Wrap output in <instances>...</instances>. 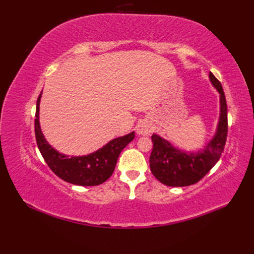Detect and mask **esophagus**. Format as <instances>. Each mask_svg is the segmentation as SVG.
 Instances as JSON below:
<instances>
[{
  "mask_svg": "<svg viewBox=\"0 0 254 254\" xmlns=\"http://www.w3.org/2000/svg\"><path fill=\"white\" fill-rule=\"evenodd\" d=\"M136 132L140 135H147L151 132V127L150 124L147 121H143L140 124H137L136 126Z\"/></svg>",
  "mask_w": 254,
  "mask_h": 254,
  "instance_id": "obj_1",
  "label": "esophagus"
}]
</instances>
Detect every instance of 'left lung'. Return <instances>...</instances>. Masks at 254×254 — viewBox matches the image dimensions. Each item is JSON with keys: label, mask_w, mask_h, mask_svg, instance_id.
Returning a JSON list of instances; mask_svg holds the SVG:
<instances>
[{"label": "left lung", "mask_w": 254, "mask_h": 254, "mask_svg": "<svg viewBox=\"0 0 254 254\" xmlns=\"http://www.w3.org/2000/svg\"><path fill=\"white\" fill-rule=\"evenodd\" d=\"M209 78L219 94L220 113L215 134L201 150H181L162 136L156 133L151 135L153 147L149 157L150 171L165 186L188 187L195 184L217 163L224 151L228 132L226 97L221 83L211 72Z\"/></svg>", "instance_id": "8db88e82"}]
</instances>
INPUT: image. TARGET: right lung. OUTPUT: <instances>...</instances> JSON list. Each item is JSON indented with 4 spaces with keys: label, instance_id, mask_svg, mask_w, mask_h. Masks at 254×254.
Here are the masks:
<instances>
[{
    "label": "right lung",
    "instance_id": "obj_1",
    "mask_svg": "<svg viewBox=\"0 0 254 254\" xmlns=\"http://www.w3.org/2000/svg\"><path fill=\"white\" fill-rule=\"evenodd\" d=\"M37 99L35 133L38 148L49 167L63 180L81 187H94L104 183L114 172L121 151L134 139V131L115 137L102 148L87 156L68 157L59 152L49 144L42 133L39 122L40 99Z\"/></svg>",
    "mask_w": 254,
    "mask_h": 254
}]
</instances>
